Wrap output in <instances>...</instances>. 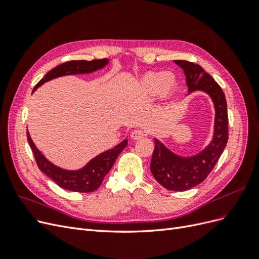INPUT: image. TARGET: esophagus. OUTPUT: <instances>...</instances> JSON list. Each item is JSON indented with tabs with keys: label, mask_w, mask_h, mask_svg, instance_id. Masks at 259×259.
Here are the masks:
<instances>
[{
	"label": "esophagus",
	"mask_w": 259,
	"mask_h": 259,
	"mask_svg": "<svg viewBox=\"0 0 259 259\" xmlns=\"http://www.w3.org/2000/svg\"><path fill=\"white\" fill-rule=\"evenodd\" d=\"M146 136V132L143 130H134L131 133V137L134 140H139Z\"/></svg>",
	"instance_id": "1"
}]
</instances>
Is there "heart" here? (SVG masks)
<instances>
[{
	"label": "heart",
	"instance_id": "heart-1",
	"mask_svg": "<svg viewBox=\"0 0 259 259\" xmlns=\"http://www.w3.org/2000/svg\"><path fill=\"white\" fill-rule=\"evenodd\" d=\"M177 85L176 77L165 71L147 72L140 79L137 91L143 96H167L173 92Z\"/></svg>",
	"mask_w": 259,
	"mask_h": 259
}]
</instances>
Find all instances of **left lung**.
<instances>
[{"label": "left lung", "instance_id": "obj_1", "mask_svg": "<svg viewBox=\"0 0 259 259\" xmlns=\"http://www.w3.org/2000/svg\"><path fill=\"white\" fill-rule=\"evenodd\" d=\"M175 64L184 69L189 93H207L213 99L216 112L213 140L204 150L191 158H180L154 139L155 148L150 165L153 177L168 190L185 191L201 184L216 165L228 142V112L222 88L204 69L187 60H175Z\"/></svg>", "mask_w": 259, "mask_h": 259}]
</instances>
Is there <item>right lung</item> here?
<instances>
[{"label": "right lung", "instance_id": "add662e5", "mask_svg": "<svg viewBox=\"0 0 259 259\" xmlns=\"http://www.w3.org/2000/svg\"><path fill=\"white\" fill-rule=\"evenodd\" d=\"M108 64V59H94L91 61L86 60H71L67 61L65 64H61L56 68L52 69L50 72L45 74L43 79L38 82L33 89V92L42 85L55 77L68 74H77V73H90L96 70L103 68ZM27 139L31 147V150L34 155L37 167L43 173L54 180L62 189L74 191V192H92L98 189L99 186L103 183L105 176L111 169L113 164L123 149L127 146V139L123 140L121 144L116 147L110 149L97 155L95 159H93L88 165L79 170H66L61 169L54 164L46 160L43 154L37 150L34 146L32 139H31L29 133L27 132Z\"/></svg>", "mask_w": 259, "mask_h": 259}]
</instances>
